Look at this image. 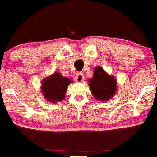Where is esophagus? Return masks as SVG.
Returning a JSON list of instances; mask_svg holds the SVG:
<instances>
[{
	"instance_id": "1",
	"label": "esophagus",
	"mask_w": 157,
	"mask_h": 157,
	"mask_svg": "<svg viewBox=\"0 0 157 157\" xmlns=\"http://www.w3.org/2000/svg\"><path fill=\"white\" fill-rule=\"evenodd\" d=\"M84 79V74L82 72H78L75 76V81L78 82H82Z\"/></svg>"
}]
</instances>
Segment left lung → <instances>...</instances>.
Segmentation results:
<instances>
[{
    "mask_svg": "<svg viewBox=\"0 0 157 157\" xmlns=\"http://www.w3.org/2000/svg\"><path fill=\"white\" fill-rule=\"evenodd\" d=\"M89 86L95 98L102 101L109 100L116 91L115 78L109 75L101 67L95 68L93 77L89 80Z\"/></svg>",
    "mask_w": 157,
    "mask_h": 157,
    "instance_id": "8db88e82",
    "label": "left lung"
}]
</instances>
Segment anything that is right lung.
Returning a JSON list of instances; mask_svg holds the SVG:
<instances>
[{
  "label": "right lung",
  "mask_w": 157,
  "mask_h": 157,
  "mask_svg": "<svg viewBox=\"0 0 157 157\" xmlns=\"http://www.w3.org/2000/svg\"><path fill=\"white\" fill-rule=\"evenodd\" d=\"M71 82H72L71 79L62 77L60 73H54L52 76L44 79L41 92L45 99L55 103L65 98L67 87Z\"/></svg>",
  "instance_id": "1"
}]
</instances>
